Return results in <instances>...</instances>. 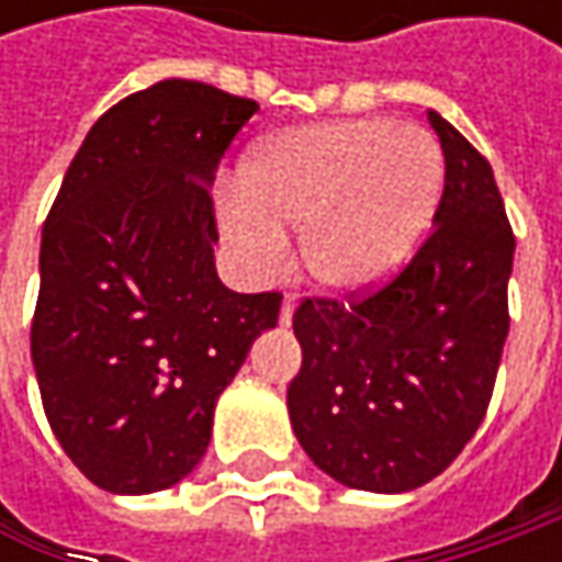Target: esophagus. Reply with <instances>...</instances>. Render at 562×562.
<instances>
[{"mask_svg": "<svg viewBox=\"0 0 562 562\" xmlns=\"http://www.w3.org/2000/svg\"><path fill=\"white\" fill-rule=\"evenodd\" d=\"M293 306H296V293H288V296H284V303H281V325H291Z\"/></svg>", "mask_w": 562, "mask_h": 562, "instance_id": "1", "label": "esophagus"}]
</instances>
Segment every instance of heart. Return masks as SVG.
I'll use <instances>...</instances> for the list:
<instances>
[{
	"mask_svg": "<svg viewBox=\"0 0 562 562\" xmlns=\"http://www.w3.org/2000/svg\"><path fill=\"white\" fill-rule=\"evenodd\" d=\"M441 187V146L416 124H303L249 153L237 190L222 196V227L256 274L281 266L284 227H300L315 281L359 293L409 259Z\"/></svg>",
	"mask_w": 562,
	"mask_h": 562,
	"instance_id": "obj_1",
	"label": "heart"
}]
</instances>
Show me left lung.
<instances>
[{
  "mask_svg": "<svg viewBox=\"0 0 562 562\" xmlns=\"http://www.w3.org/2000/svg\"><path fill=\"white\" fill-rule=\"evenodd\" d=\"M443 149L435 227L384 284L306 296L288 387L313 463L359 491L400 494L453 463L485 419L509 331L516 237L487 159L428 112Z\"/></svg>",
  "mask_w": 562,
  "mask_h": 562,
  "instance_id": "1",
  "label": "left lung"
}]
</instances>
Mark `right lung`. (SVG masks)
Returning <instances> with one entry per match:
<instances>
[{
	"instance_id": "1",
	"label": "right lung",
	"mask_w": 562,
	"mask_h": 562,
	"mask_svg": "<svg viewBox=\"0 0 562 562\" xmlns=\"http://www.w3.org/2000/svg\"><path fill=\"white\" fill-rule=\"evenodd\" d=\"M259 102L159 80L115 102L68 165L40 247L31 357L49 428L112 494H149L203 460L215 400L281 293L218 281L209 181Z\"/></svg>"
}]
</instances>
